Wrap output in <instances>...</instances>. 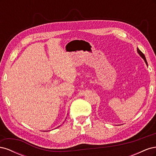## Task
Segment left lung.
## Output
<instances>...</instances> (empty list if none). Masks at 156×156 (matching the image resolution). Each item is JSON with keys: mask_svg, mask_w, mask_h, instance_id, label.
Returning <instances> with one entry per match:
<instances>
[{"mask_svg": "<svg viewBox=\"0 0 156 156\" xmlns=\"http://www.w3.org/2000/svg\"><path fill=\"white\" fill-rule=\"evenodd\" d=\"M137 52L139 53V54L140 55V56L141 57H142L144 60V61H145V62H146V64L148 65V64H147V62H146V58H145V56H144V55L142 53V52H141L139 49H137Z\"/></svg>", "mask_w": 156, "mask_h": 156, "instance_id": "1", "label": "left lung"}]
</instances>
